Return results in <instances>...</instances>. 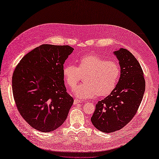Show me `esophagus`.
Instances as JSON below:
<instances>
[{
    "label": "esophagus",
    "instance_id": "34e87169",
    "mask_svg": "<svg viewBox=\"0 0 159 159\" xmlns=\"http://www.w3.org/2000/svg\"><path fill=\"white\" fill-rule=\"evenodd\" d=\"M81 102V101L80 100V99H74V104L76 105V104H78V103H80Z\"/></svg>",
    "mask_w": 159,
    "mask_h": 159
}]
</instances>
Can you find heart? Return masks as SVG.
<instances>
[{
	"instance_id": "1",
	"label": "heart",
	"mask_w": 159,
	"mask_h": 159,
	"mask_svg": "<svg viewBox=\"0 0 159 159\" xmlns=\"http://www.w3.org/2000/svg\"><path fill=\"white\" fill-rule=\"evenodd\" d=\"M78 62V66L69 64L63 69L64 80L71 89L78 84L81 75H85L84 84L74 90L78 98L89 99L98 95H107L116 87L121 76L117 64L93 54L84 56Z\"/></svg>"
}]
</instances>
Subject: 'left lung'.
<instances>
[{"label": "left lung", "mask_w": 159, "mask_h": 159, "mask_svg": "<svg viewBox=\"0 0 159 159\" xmlns=\"http://www.w3.org/2000/svg\"><path fill=\"white\" fill-rule=\"evenodd\" d=\"M114 54L119 61L121 76L111 94L96 104L91 118L96 129L107 133L118 131L131 121L145 90L143 71L134 56L124 48Z\"/></svg>", "instance_id": "left-lung-1"}]
</instances>
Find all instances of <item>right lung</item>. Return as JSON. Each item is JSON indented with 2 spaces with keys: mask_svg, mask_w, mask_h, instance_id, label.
Returning a JSON list of instances; mask_svg holds the SVG:
<instances>
[{
  "mask_svg": "<svg viewBox=\"0 0 159 159\" xmlns=\"http://www.w3.org/2000/svg\"><path fill=\"white\" fill-rule=\"evenodd\" d=\"M74 50L68 45L42 44L24 56L14 70V102L34 129L51 132L66 121L74 99L67 92L63 69Z\"/></svg>",
  "mask_w": 159,
  "mask_h": 159,
  "instance_id": "right-lung-1",
  "label": "right lung"
}]
</instances>
